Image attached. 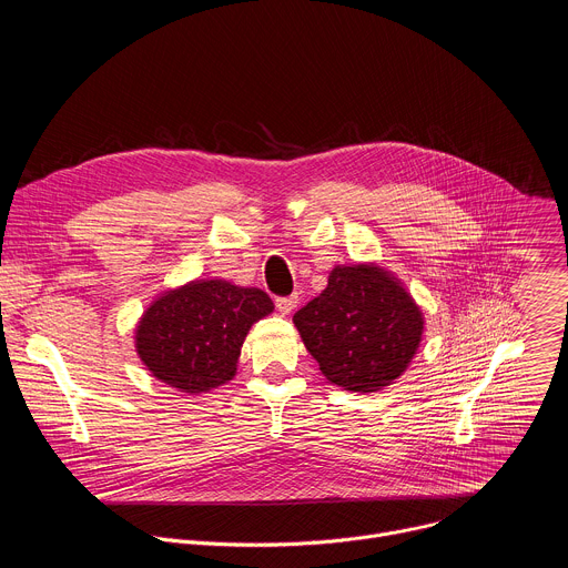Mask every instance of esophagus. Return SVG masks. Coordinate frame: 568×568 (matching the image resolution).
Segmentation results:
<instances>
[{
  "label": "esophagus",
  "mask_w": 568,
  "mask_h": 568,
  "mask_svg": "<svg viewBox=\"0 0 568 568\" xmlns=\"http://www.w3.org/2000/svg\"><path fill=\"white\" fill-rule=\"evenodd\" d=\"M296 305H298V296H296V294H292V296H278V298H276V310H278L281 314H290Z\"/></svg>",
  "instance_id": "34e87169"
}]
</instances>
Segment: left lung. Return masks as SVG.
<instances>
[{
    "instance_id": "8db88e82",
    "label": "left lung",
    "mask_w": 568,
    "mask_h": 568,
    "mask_svg": "<svg viewBox=\"0 0 568 568\" xmlns=\"http://www.w3.org/2000/svg\"><path fill=\"white\" fill-rule=\"evenodd\" d=\"M294 326L333 384L373 393L412 364L425 328L423 310L377 265H337L328 287L294 314Z\"/></svg>"
}]
</instances>
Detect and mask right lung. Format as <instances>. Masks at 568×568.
Listing matches in <instances>:
<instances>
[{"label": "right lung", "mask_w": 568, "mask_h": 568, "mask_svg": "<svg viewBox=\"0 0 568 568\" xmlns=\"http://www.w3.org/2000/svg\"><path fill=\"white\" fill-rule=\"evenodd\" d=\"M274 310L267 292L191 281L143 312L134 346L148 371L182 393H206L235 375L242 342Z\"/></svg>", "instance_id": "add662e5"}]
</instances>
